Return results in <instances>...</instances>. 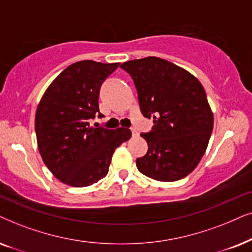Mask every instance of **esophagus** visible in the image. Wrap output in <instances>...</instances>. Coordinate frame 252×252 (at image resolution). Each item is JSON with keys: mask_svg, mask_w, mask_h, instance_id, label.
I'll return each mask as SVG.
<instances>
[{"mask_svg": "<svg viewBox=\"0 0 252 252\" xmlns=\"http://www.w3.org/2000/svg\"><path fill=\"white\" fill-rule=\"evenodd\" d=\"M131 133H132V137H137V136L139 135L138 131H137L135 128H131Z\"/></svg>", "mask_w": 252, "mask_h": 252, "instance_id": "34e87169", "label": "esophagus"}]
</instances>
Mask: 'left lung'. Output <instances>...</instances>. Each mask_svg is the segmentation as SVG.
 <instances>
[{
    "label": "left lung",
    "instance_id": "left-lung-1",
    "mask_svg": "<svg viewBox=\"0 0 252 252\" xmlns=\"http://www.w3.org/2000/svg\"><path fill=\"white\" fill-rule=\"evenodd\" d=\"M131 75L140 110L153 119V130L142 133L149 151L136 160L144 175L161 182L183 179L196 168L213 130V113L205 90L186 69L149 56L124 62Z\"/></svg>",
    "mask_w": 252,
    "mask_h": 252
}]
</instances>
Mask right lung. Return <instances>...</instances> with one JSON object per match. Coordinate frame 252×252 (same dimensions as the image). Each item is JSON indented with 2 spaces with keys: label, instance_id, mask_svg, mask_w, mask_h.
<instances>
[{
  "label": "right lung",
  "instance_id": "1",
  "mask_svg": "<svg viewBox=\"0 0 252 252\" xmlns=\"http://www.w3.org/2000/svg\"><path fill=\"white\" fill-rule=\"evenodd\" d=\"M119 65L91 60L72 63L53 80L36 108L40 156L53 175L70 187H89L105 177L115 149L131 137L126 128L90 124L96 114L102 116L100 86Z\"/></svg>",
  "mask_w": 252,
  "mask_h": 252
}]
</instances>
